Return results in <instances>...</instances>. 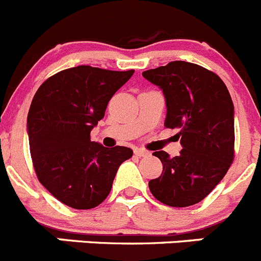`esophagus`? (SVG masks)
I'll return each mask as SVG.
<instances>
[{"instance_id":"34e87169","label":"esophagus","mask_w":261,"mask_h":261,"mask_svg":"<svg viewBox=\"0 0 261 261\" xmlns=\"http://www.w3.org/2000/svg\"><path fill=\"white\" fill-rule=\"evenodd\" d=\"M149 154H150L149 151H146V150H143V149H136L135 150V155H136V156L142 158V156H147V155H149Z\"/></svg>"}]
</instances>
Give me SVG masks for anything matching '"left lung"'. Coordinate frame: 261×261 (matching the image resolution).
I'll list each match as a JSON object with an SVG mask.
<instances>
[{"instance_id":"8db88e82","label":"left lung","mask_w":261,"mask_h":261,"mask_svg":"<svg viewBox=\"0 0 261 261\" xmlns=\"http://www.w3.org/2000/svg\"><path fill=\"white\" fill-rule=\"evenodd\" d=\"M163 90L167 128H180L182 150L171 158L155 151L163 164L149 181L151 194L171 207L199 203L223 180L234 158V105L224 81L194 63L174 61L142 72Z\"/></svg>"}]
</instances>
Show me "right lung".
<instances>
[{
	"label": "right lung",
	"instance_id": "obj_1",
	"mask_svg": "<svg viewBox=\"0 0 261 261\" xmlns=\"http://www.w3.org/2000/svg\"><path fill=\"white\" fill-rule=\"evenodd\" d=\"M133 73L77 66L53 75L36 92L27 118L31 156L38 181L63 204H101L120 164L132 158L129 147L90 141V132Z\"/></svg>",
	"mask_w": 261,
	"mask_h": 261
}]
</instances>
